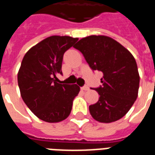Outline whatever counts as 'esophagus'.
Segmentation results:
<instances>
[{
	"mask_svg": "<svg viewBox=\"0 0 155 155\" xmlns=\"http://www.w3.org/2000/svg\"><path fill=\"white\" fill-rule=\"evenodd\" d=\"M81 90H85V91H86V90H89V86H87V85H85V86H83V87H81Z\"/></svg>",
	"mask_w": 155,
	"mask_h": 155,
	"instance_id": "obj_1",
	"label": "esophagus"
}]
</instances>
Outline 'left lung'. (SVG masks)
Instances as JSON below:
<instances>
[{
  "instance_id": "left-lung-1",
  "label": "left lung",
  "mask_w": 155,
  "mask_h": 155,
  "mask_svg": "<svg viewBox=\"0 0 155 155\" xmlns=\"http://www.w3.org/2000/svg\"><path fill=\"white\" fill-rule=\"evenodd\" d=\"M74 48L83 54L93 70L103 74L102 85L94 89L98 101L89 106L91 116L103 123L122 118L138 94L140 77L133 55L117 41L102 35L81 38Z\"/></svg>"
}]
</instances>
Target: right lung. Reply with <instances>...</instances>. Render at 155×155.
Listing matches in <instances>:
<instances>
[{
	"mask_svg": "<svg viewBox=\"0 0 155 155\" xmlns=\"http://www.w3.org/2000/svg\"><path fill=\"white\" fill-rule=\"evenodd\" d=\"M78 38L51 36L31 48L23 58L17 81L23 101L41 120L54 123L70 115L73 101L80 91L76 84L58 82L62 74L63 55Z\"/></svg>",
	"mask_w": 155,
	"mask_h": 155,
	"instance_id": "add662e5",
	"label": "right lung"
}]
</instances>
